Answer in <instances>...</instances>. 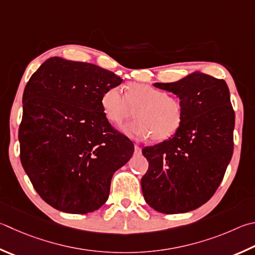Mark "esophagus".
I'll use <instances>...</instances> for the list:
<instances>
[{
	"mask_svg": "<svg viewBox=\"0 0 255 255\" xmlns=\"http://www.w3.org/2000/svg\"><path fill=\"white\" fill-rule=\"evenodd\" d=\"M141 154V148L139 146L135 145V155H140Z\"/></svg>",
	"mask_w": 255,
	"mask_h": 255,
	"instance_id": "obj_1",
	"label": "esophagus"
}]
</instances>
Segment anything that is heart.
I'll return each instance as SVG.
<instances>
[{"label": "heart", "instance_id": "b5f03b06", "mask_svg": "<svg viewBox=\"0 0 255 255\" xmlns=\"http://www.w3.org/2000/svg\"><path fill=\"white\" fill-rule=\"evenodd\" d=\"M101 108L106 118L117 126L135 114L137 119L123 127L125 135L133 139L150 136L154 141L166 140L177 132L184 120L179 98L146 83H129L125 95L117 87L108 88L101 96Z\"/></svg>", "mask_w": 255, "mask_h": 255}]
</instances>
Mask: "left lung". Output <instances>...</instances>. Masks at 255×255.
I'll return each mask as SVG.
<instances>
[{
	"instance_id": "left-lung-1",
	"label": "left lung",
	"mask_w": 255,
	"mask_h": 255,
	"mask_svg": "<svg viewBox=\"0 0 255 255\" xmlns=\"http://www.w3.org/2000/svg\"><path fill=\"white\" fill-rule=\"evenodd\" d=\"M154 86L178 97L184 120L172 138L142 148L149 163L142 195L157 212L186 213L214 195L232 158L235 114L230 90L223 79L198 71Z\"/></svg>"
}]
</instances>
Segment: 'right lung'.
Listing matches in <instances>:
<instances>
[{
    "label": "right lung",
    "instance_id": "1",
    "mask_svg": "<svg viewBox=\"0 0 255 255\" xmlns=\"http://www.w3.org/2000/svg\"><path fill=\"white\" fill-rule=\"evenodd\" d=\"M123 79L95 64L48 59L23 92L18 128L23 168L39 195L55 210L86 214L108 200L116 170L133 143L114 129L101 96Z\"/></svg>",
    "mask_w": 255,
    "mask_h": 255
}]
</instances>
